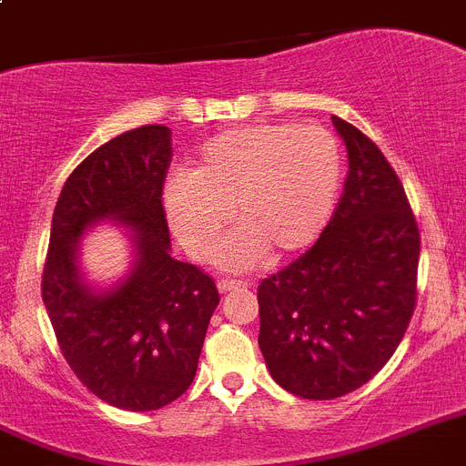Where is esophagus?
<instances>
[{"label":"esophagus","instance_id":"obj_1","mask_svg":"<svg viewBox=\"0 0 466 466\" xmlns=\"http://www.w3.org/2000/svg\"><path fill=\"white\" fill-rule=\"evenodd\" d=\"M217 288H218V292L226 294V292H233V289L245 288V282H242V280H218Z\"/></svg>","mask_w":466,"mask_h":466}]
</instances>
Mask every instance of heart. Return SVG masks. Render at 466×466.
Wrapping results in <instances>:
<instances>
[{"label": "heart", "mask_w": 466, "mask_h": 466, "mask_svg": "<svg viewBox=\"0 0 466 466\" xmlns=\"http://www.w3.org/2000/svg\"><path fill=\"white\" fill-rule=\"evenodd\" d=\"M341 148L323 127L292 122L224 131L202 146L190 174H174L162 207L174 236L195 259H209L230 224L218 261L249 271L271 252L273 261L306 252L323 236L341 188Z\"/></svg>", "instance_id": "b5f03b06"}]
</instances>
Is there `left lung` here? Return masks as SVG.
I'll use <instances>...</instances> for the list:
<instances>
[{
  "mask_svg": "<svg viewBox=\"0 0 466 466\" xmlns=\"http://www.w3.org/2000/svg\"><path fill=\"white\" fill-rule=\"evenodd\" d=\"M349 177L309 252L259 285V349L285 391L347 396L387 365L417 299L420 230L399 177L363 131L332 117Z\"/></svg>",
  "mask_w": 466,
  "mask_h": 466,
  "instance_id": "left-lung-1",
  "label": "left lung"
}]
</instances>
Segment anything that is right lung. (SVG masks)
<instances>
[{
	"instance_id": "right-lung-1",
	"label": "right lung",
	"mask_w": 466,
	"mask_h": 466,
	"mask_svg": "<svg viewBox=\"0 0 466 466\" xmlns=\"http://www.w3.org/2000/svg\"><path fill=\"white\" fill-rule=\"evenodd\" d=\"M172 129L138 127L77 165L51 218L42 299L67 365L94 396L131 412L177 400L198 370L217 285L172 257L162 184ZM113 223L130 233L132 264L101 289L86 278L81 238Z\"/></svg>"
}]
</instances>
